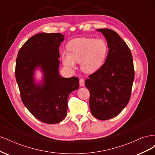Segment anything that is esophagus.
I'll list each match as a JSON object with an SVG mask.
<instances>
[{
	"mask_svg": "<svg viewBox=\"0 0 155 155\" xmlns=\"http://www.w3.org/2000/svg\"><path fill=\"white\" fill-rule=\"evenodd\" d=\"M79 85H80L81 87L85 86V80L83 79H79Z\"/></svg>",
	"mask_w": 155,
	"mask_h": 155,
	"instance_id": "34e87169",
	"label": "esophagus"
}]
</instances>
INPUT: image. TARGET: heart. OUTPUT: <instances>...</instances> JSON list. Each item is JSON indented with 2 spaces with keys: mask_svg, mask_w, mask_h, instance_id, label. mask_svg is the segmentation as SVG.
Wrapping results in <instances>:
<instances>
[{
  "mask_svg": "<svg viewBox=\"0 0 155 155\" xmlns=\"http://www.w3.org/2000/svg\"><path fill=\"white\" fill-rule=\"evenodd\" d=\"M68 50L61 51V59L68 69L76 67L79 62L80 68L85 73L92 74L104 64L108 53L107 42L102 39L80 37L68 43Z\"/></svg>",
  "mask_w": 155,
  "mask_h": 155,
  "instance_id": "heart-1",
  "label": "heart"
}]
</instances>
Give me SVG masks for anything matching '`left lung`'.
Segmentation results:
<instances>
[{"instance_id":"left-lung-1","label":"left lung","mask_w":155,"mask_h":155,"mask_svg":"<svg viewBox=\"0 0 155 155\" xmlns=\"http://www.w3.org/2000/svg\"><path fill=\"white\" fill-rule=\"evenodd\" d=\"M105 37L109 51L103 66L88 76L92 114L100 120L118 115L129 101L134 79L133 56L127 45L110 29H98Z\"/></svg>"}]
</instances>
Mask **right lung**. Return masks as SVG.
Returning <instances> with one entry per match:
<instances>
[{
	"instance_id": "1",
	"label": "right lung",
	"mask_w": 155,
	"mask_h": 155,
	"mask_svg": "<svg viewBox=\"0 0 155 155\" xmlns=\"http://www.w3.org/2000/svg\"><path fill=\"white\" fill-rule=\"evenodd\" d=\"M64 37L60 33L36 34L22 45L16 60L15 78L22 103L37 119L48 124L66 117L68 96L79 88L78 78H64L59 73V48ZM38 67L44 78L37 84L34 72Z\"/></svg>"
}]
</instances>
